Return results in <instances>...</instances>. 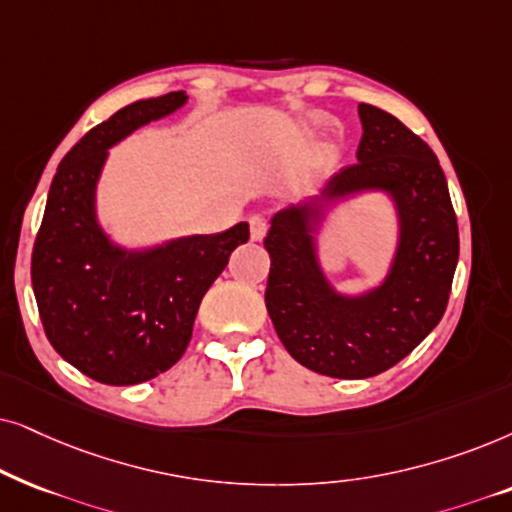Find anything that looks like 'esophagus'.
Instances as JSON below:
<instances>
[{"label":"esophagus","mask_w":512,"mask_h":512,"mask_svg":"<svg viewBox=\"0 0 512 512\" xmlns=\"http://www.w3.org/2000/svg\"><path fill=\"white\" fill-rule=\"evenodd\" d=\"M267 229H269L267 217H262V215L250 217V238H252V241H262V238L267 236Z\"/></svg>","instance_id":"1"}]
</instances>
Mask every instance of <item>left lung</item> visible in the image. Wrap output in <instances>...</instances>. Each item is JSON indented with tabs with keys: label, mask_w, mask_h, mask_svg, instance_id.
Here are the masks:
<instances>
[{
	"label": "left lung",
	"mask_w": 512,
	"mask_h": 512,
	"mask_svg": "<svg viewBox=\"0 0 512 512\" xmlns=\"http://www.w3.org/2000/svg\"><path fill=\"white\" fill-rule=\"evenodd\" d=\"M358 163L327 182L318 201L274 215L264 248L271 257L264 302L292 358L335 379H365L417 349L447 309L459 227L445 173L433 149L403 121L360 102ZM379 188L392 194L401 220L394 267L379 289L346 298L317 264L312 231L322 203Z\"/></svg>",
	"instance_id": "left-lung-1"
}]
</instances>
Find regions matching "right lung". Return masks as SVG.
I'll list each match as a JSON object with an SVG mask.
<instances>
[{
  "label": "right lung",
  "mask_w": 512,
  "mask_h": 512,
  "mask_svg": "<svg viewBox=\"0 0 512 512\" xmlns=\"http://www.w3.org/2000/svg\"><path fill=\"white\" fill-rule=\"evenodd\" d=\"M185 91L138 100L91 128L60 161L32 250V288L53 349L100 384L131 386L173 367L194 318L248 222L131 252L95 220V185L107 149L135 128L173 114Z\"/></svg>",
  "instance_id": "right-lung-1"
}]
</instances>
